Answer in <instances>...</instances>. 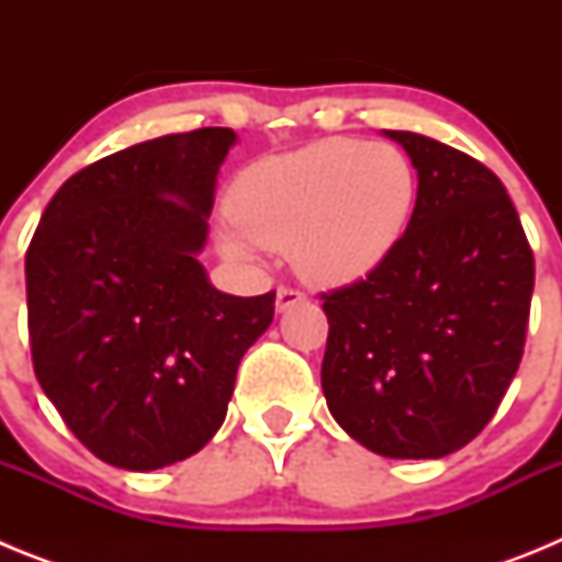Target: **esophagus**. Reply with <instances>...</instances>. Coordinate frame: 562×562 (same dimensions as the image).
I'll use <instances>...</instances> for the list:
<instances>
[{"label":"esophagus","mask_w":562,"mask_h":562,"mask_svg":"<svg viewBox=\"0 0 562 562\" xmlns=\"http://www.w3.org/2000/svg\"><path fill=\"white\" fill-rule=\"evenodd\" d=\"M304 297L306 295L301 290H292V286H278V292H276V310L278 312L290 310V306L301 304Z\"/></svg>","instance_id":"esophagus-1"}]
</instances>
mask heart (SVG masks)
Wrapping results in <instances>:
<instances>
[{
  "mask_svg": "<svg viewBox=\"0 0 562 562\" xmlns=\"http://www.w3.org/2000/svg\"><path fill=\"white\" fill-rule=\"evenodd\" d=\"M416 168L391 143L326 137L238 173L222 247L247 258L252 245L292 250L312 284H351L400 245L416 205Z\"/></svg>",
  "mask_w": 562,
  "mask_h": 562,
  "instance_id": "obj_1",
  "label": "heart"
}]
</instances>
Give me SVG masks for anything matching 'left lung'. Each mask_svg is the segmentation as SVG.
Masks as SVG:
<instances>
[{
	"label": "left lung",
	"instance_id": "left-lung-1",
	"mask_svg": "<svg viewBox=\"0 0 562 562\" xmlns=\"http://www.w3.org/2000/svg\"><path fill=\"white\" fill-rule=\"evenodd\" d=\"M419 177L385 261L324 292L326 405L389 459H441L493 419L524 357L535 256L504 182L425 134L385 132Z\"/></svg>",
	"mask_w": 562,
	"mask_h": 562
}]
</instances>
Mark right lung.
<instances>
[{"mask_svg":"<svg viewBox=\"0 0 562 562\" xmlns=\"http://www.w3.org/2000/svg\"><path fill=\"white\" fill-rule=\"evenodd\" d=\"M233 143V128L207 126L109 154L58 188L27 247L38 385L83 448L121 470L200 453L272 324L276 292H220L196 258Z\"/></svg>","mask_w":562,"mask_h":562,"instance_id":"right-lung-1","label":"right lung"}]
</instances>
